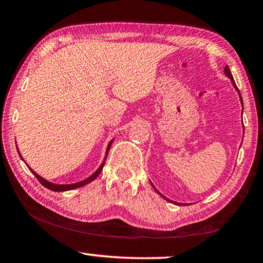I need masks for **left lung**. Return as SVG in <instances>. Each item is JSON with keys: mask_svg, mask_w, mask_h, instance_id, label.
I'll return each instance as SVG.
<instances>
[{"mask_svg": "<svg viewBox=\"0 0 263 263\" xmlns=\"http://www.w3.org/2000/svg\"><path fill=\"white\" fill-rule=\"evenodd\" d=\"M225 74L226 75H228V77L231 79V80H232V82H233V84H234V87L235 88H237L238 89V87L237 86H235V82H234V79H233V77H232V73H231V70H230V68H229V66H226V67H225ZM239 95H240V92H239ZM240 101H241L242 102V97H241V95H240ZM153 188H154V186H153ZM155 189V188H154ZM160 194V193H159ZM160 195H161V194H160ZM162 197H163V196H162ZM167 199V198H166ZM167 201H169V199H167ZM169 202H171V201H169Z\"/></svg>", "mask_w": 263, "mask_h": 263, "instance_id": "left-lung-1", "label": "left lung"}]
</instances>
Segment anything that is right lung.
Instances as JSON below:
<instances>
[{"instance_id":"add662e5","label":"right lung","mask_w":263,"mask_h":263,"mask_svg":"<svg viewBox=\"0 0 263 263\" xmlns=\"http://www.w3.org/2000/svg\"><path fill=\"white\" fill-rule=\"evenodd\" d=\"M111 144H112V141H110V144L108 145V148H106V155H108V153H109V149H110ZM17 151H18V149H17ZM18 154H20V151H18ZM20 157H21V155H20ZM21 158H22V157H21ZM105 160H106V157H105V159H104L103 163L101 164V167H100L99 169H97V171H96L91 176H89L88 179H86L84 181H81V182H79V183H74V184H54V183H51V182L44 180L43 177H41L38 174H35V173H34L31 168H30V171L32 172V174H33L35 177H37V180H38L39 182H41V183H42L44 186H45V188L50 189V190H53V191H66V190H72V189H75V188H80V186H83V185H86V184H88V183H90L91 181H94V180L96 179V177L100 175V173L102 172V169H103L104 163H105Z\"/></svg>"}]
</instances>
